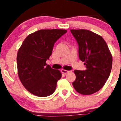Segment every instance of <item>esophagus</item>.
<instances>
[{"mask_svg": "<svg viewBox=\"0 0 121 121\" xmlns=\"http://www.w3.org/2000/svg\"><path fill=\"white\" fill-rule=\"evenodd\" d=\"M69 72H70V71H68V70H64V69H62V70H61V73H62L67 74V73H69Z\"/></svg>", "mask_w": 121, "mask_h": 121, "instance_id": "obj_1", "label": "esophagus"}]
</instances>
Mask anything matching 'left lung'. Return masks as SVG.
I'll return each instance as SVG.
<instances>
[{
  "instance_id": "obj_1",
  "label": "left lung",
  "mask_w": 121,
  "mask_h": 121,
  "mask_svg": "<svg viewBox=\"0 0 121 121\" xmlns=\"http://www.w3.org/2000/svg\"><path fill=\"white\" fill-rule=\"evenodd\" d=\"M79 45V56L85 71L74 70L73 85L77 92L90 95L100 90L107 81L112 68V55L100 35L84 29L70 30Z\"/></svg>"
}]
</instances>
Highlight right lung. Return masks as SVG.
<instances>
[{
	"label": "right lung",
	"instance_id": "obj_1",
	"mask_svg": "<svg viewBox=\"0 0 121 121\" xmlns=\"http://www.w3.org/2000/svg\"><path fill=\"white\" fill-rule=\"evenodd\" d=\"M66 32L65 30H40L29 35L19 48L18 76L23 86L33 95L46 97L54 92L62 74L46 61L52 54L54 43Z\"/></svg>",
	"mask_w": 121,
	"mask_h": 121
}]
</instances>
